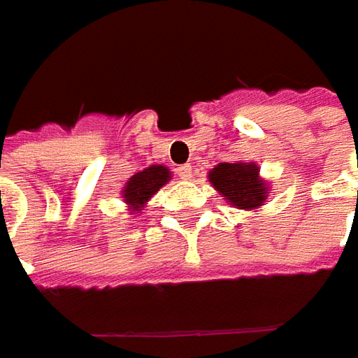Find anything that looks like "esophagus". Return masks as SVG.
<instances>
[{"label":"esophagus","mask_w":358,"mask_h":358,"mask_svg":"<svg viewBox=\"0 0 358 358\" xmlns=\"http://www.w3.org/2000/svg\"><path fill=\"white\" fill-rule=\"evenodd\" d=\"M177 175H179L181 179H189V177L193 175V169H191V165H181V167H177Z\"/></svg>","instance_id":"34e87169"}]
</instances>
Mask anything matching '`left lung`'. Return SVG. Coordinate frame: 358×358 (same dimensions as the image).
Instances as JSON below:
<instances>
[{
	"label": "left lung",
	"instance_id": "left-lung-1",
	"mask_svg": "<svg viewBox=\"0 0 358 358\" xmlns=\"http://www.w3.org/2000/svg\"><path fill=\"white\" fill-rule=\"evenodd\" d=\"M209 181L237 209L255 211L267 199V183L255 163H219L209 171Z\"/></svg>",
	"mask_w": 358,
	"mask_h": 358
}]
</instances>
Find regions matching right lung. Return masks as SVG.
I'll return each mask as SVG.
<instances>
[{
  "label": "right lung",
  "instance_id": "right-lung-1",
  "mask_svg": "<svg viewBox=\"0 0 358 358\" xmlns=\"http://www.w3.org/2000/svg\"><path fill=\"white\" fill-rule=\"evenodd\" d=\"M169 179H171V171L165 165H151L143 171L135 173L127 181V185L123 187V193H121L123 201L129 205L133 213L141 211L145 203L151 199Z\"/></svg>",
  "mask_w": 358,
  "mask_h": 358
}]
</instances>
